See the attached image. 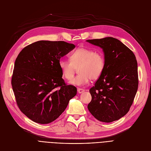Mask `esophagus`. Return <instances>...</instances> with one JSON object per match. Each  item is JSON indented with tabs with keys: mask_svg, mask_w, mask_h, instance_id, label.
Segmentation results:
<instances>
[{
	"mask_svg": "<svg viewBox=\"0 0 151 151\" xmlns=\"http://www.w3.org/2000/svg\"><path fill=\"white\" fill-rule=\"evenodd\" d=\"M78 92L79 93H81L84 92V89H81V88H78Z\"/></svg>",
	"mask_w": 151,
	"mask_h": 151,
	"instance_id": "34e87169",
	"label": "esophagus"
}]
</instances>
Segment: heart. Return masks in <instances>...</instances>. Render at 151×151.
I'll use <instances>...</instances> for the list:
<instances>
[{
	"label": "heart",
	"mask_w": 151,
	"mask_h": 151,
	"mask_svg": "<svg viewBox=\"0 0 151 151\" xmlns=\"http://www.w3.org/2000/svg\"><path fill=\"white\" fill-rule=\"evenodd\" d=\"M105 61L103 54L100 51L80 47L70 55V61L60 59L59 67L62 76L70 80L78 70V75L70 81L71 84L81 86L88 84L90 79L97 80L105 68Z\"/></svg>",
	"instance_id": "obj_1"
}]
</instances>
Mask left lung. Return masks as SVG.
Wrapping results in <instances>:
<instances>
[{
  "label": "left lung",
  "instance_id": "8db88e82",
  "mask_svg": "<svg viewBox=\"0 0 151 151\" xmlns=\"http://www.w3.org/2000/svg\"><path fill=\"white\" fill-rule=\"evenodd\" d=\"M104 53L105 68L89 90L88 108L97 120L111 122L129 112L138 90V65L133 52L113 37L86 40Z\"/></svg>",
  "mask_w": 151,
  "mask_h": 151
}]
</instances>
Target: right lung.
<instances>
[{
  "label": "right lung",
  "mask_w": 151,
  "mask_h": 151,
  "mask_svg": "<svg viewBox=\"0 0 151 151\" xmlns=\"http://www.w3.org/2000/svg\"><path fill=\"white\" fill-rule=\"evenodd\" d=\"M75 47L63 41L41 40L26 46L18 54L12 85L19 108L32 121L53 122L76 95V87L65 83L59 67L60 58Z\"/></svg>",
  "instance_id": "right-lung-1"
}]
</instances>
